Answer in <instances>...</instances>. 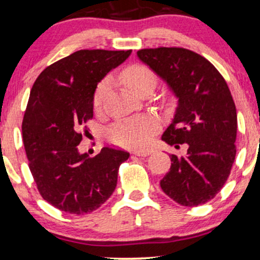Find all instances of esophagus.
<instances>
[{
	"label": "esophagus",
	"instance_id": "obj_1",
	"mask_svg": "<svg viewBox=\"0 0 260 260\" xmlns=\"http://www.w3.org/2000/svg\"><path fill=\"white\" fill-rule=\"evenodd\" d=\"M150 150H135V152H133L134 155H137V156H147L150 154Z\"/></svg>",
	"mask_w": 260,
	"mask_h": 260
}]
</instances>
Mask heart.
<instances>
[{"label": "heart", "mask_w": 260, "mask_h": 260, "mask_svg": "<svg viewBox=\"0 0 260 260\" xmlns=\"http://www.w3.org/2000/svg\"><path fill=\"white\" fill-rule=\"evenodd\" d=\"M121 81L134 94H139L143 88L155 84V75L143 63H134L125 67L120 73ZM111 81L106 78L98 85L92 98L95 110H100L105 96L110 88ZM159 129V121L154 117H142L135 119H125L115 123L108 129V139L115 145L134 148H143L148 146L152 137Z\"/></svg>", "instance_id": "heart-1"}]
</instances>
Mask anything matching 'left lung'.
I'll list each match as a JSON object with an SVG mask.
<instances>
[{
    "label": "left lung",
    "instance_id": "obj_1",
    "mask_svg": "<svg viewBox=\"0 0 260 260\" xmlns=\"http://www.w3.org/2000/svg\"><path fill=\"white\" fill-rule=\"evenodd\" d=\"M137 55L178 98L161 140L176 148L188 146L185 156H170L160 187L182 206L207 203L225 184L236 155L238 114L228 84L207 59L185 48H146Z\"/></svg>",
    "mask_w": 260,
    "mask_h": 260
}]
</instances>
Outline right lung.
I'll list each match as a JSON object with an SVG mask.
<instances>
[{
    "label": "right lung",
    "instance_id": "add662e5",
    "mask_svg": "<svg viewBox=\"0 0 260 260\" xmlns=\"http://www.w3.org/2000/svg\"><path fill=\"white\" fill-rule=\"evenodd\" d=\"M130 54L78 50L46 67L32 85L21 124L22 141L41 197L60 211L90 213L117 187L118 170L129 153L104 147L89 158L86 153L79 154L77 146L85 123L92 119L96 85Z\"/></svg>",
    "mask_w": 260,
    "mask_h": 260
}]
</instances>
